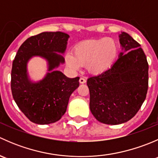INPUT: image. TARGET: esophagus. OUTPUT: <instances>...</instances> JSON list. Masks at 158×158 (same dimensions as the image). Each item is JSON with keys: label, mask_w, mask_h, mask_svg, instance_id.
Returning a JSON list of instances; mask_svg holds the SVG:
<instances>
[{"label": "esophagus", "mask_w": 158, "mask_h": 158, "mask_svg": "<svg viewBox=\"0 0 158 158\" xmlns=\"http://www.w3.org/2000/svg\"><path fill=\"white\" fill-rule=\"evenodd\" d=\"M79 82H80V83H82V84L85 83V82H86V79H85V78H83V77H81L80 79H79Z\"/></svg>", "instance_id": "1"}]
</instances>
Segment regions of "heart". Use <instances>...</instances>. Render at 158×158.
<instances>
[{"instance_id": "1", "label": "heart", "mask_w": 158, "mask_h": 158, "mask_svg": "<svg viewBox=\"0 0 158 158\" xmlns=\"http://www.w3.org/2000/svg\"><path fill=\"white\" fill-rule=\"evenodd\" d=\"M118 44L112 38H102L84 41L77 46L73 53L66 55V64L73 70L82 66L92 73H100L108 69L117 56Z\"/></svg>"}]
</instances>
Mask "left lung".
<instances>
[{
    "label": "left lung",
    "mask_w": 158,
    "mask_h": 158,
    "mask_svg": "<svg viewBox=\"0 0 158 158\" xmlns=\"http://www.w3.org/2000/svg\"><path fill=\"white\" fill-rule=\"evenodd\" d=\"M119 37L124 52L117 61L87 80L91 112L107 125L131 119L141 109L148 89V63L141 45L125 32Z\"/></svg>",
    "instance_id": "left-lung-1"
}]
</instances>
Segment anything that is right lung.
I'll list each match as a JSON object with an SVG mask.
<instances>
[{"label": "right lung", "instance_id": "right-lung-1", "mask_svg": "<svg viewBox=\"0 0 158 158\" xmlns=\"http://www.w3.org/2000/svg\"><path fill=\"white\" fill-rule=\"evenodd\" d=\"M69 36L59 31L30 36L20 46L13 61V98L25 116L35 124L47 125L60 120L66 112L70 95L79 85V77L70 79L52 70L64 63V58L56 52H65ZM34 55L45 58L51 71L36 84L30 82L26 73V63Z\"/></svg>", "mask_w": 158, "mask_h": 158}]
</instances>
